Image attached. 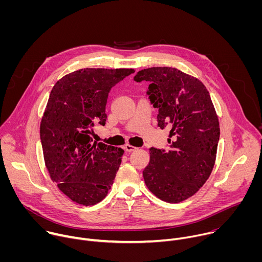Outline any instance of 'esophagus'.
<instances>
[{
    "instance_id": "obj_1",
    "label": "esophagus",
    "mask_w": 262,
    "mask_h": 262,
    "mask_svg": "<svg viewBox=\"0 0 262 262\" xmlns=\"http://www.w3.org/2000/svg\"><path fill=\"white\" fill-rule=\"evenodd\" d=\"M137 147H135V146H132V145H129V144H126L125 146H124V150L126 151V152H132V151H135V150H137Z\"/></svg>"
}]
</instances>
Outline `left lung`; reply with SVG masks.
Wrapping results in <instances>:
<instances>
[{
	"mask_svg": "<svg viewBox=\"0 0 262 262\" xmlns=\"http://www.w3.org/2000/svg\"><path fill=\"white\" fill-rule=\"evenodd\" d=\"M134 80L150 83L147 94L159 108L158 125L171 127L169 150L150 148L145 183L159 199L179 203L199 191L214 166L220 124L209 92L197 78L172 67L146 68Z\"/></svg>",
	"mask_w": 262,
	"mask_h": 262,
	"instance_id": "1",
	"label": "left lung"
}]
</instances>
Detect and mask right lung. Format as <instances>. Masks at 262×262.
<instances>
[{
    "label": "right lung",
    "mask_w": 262,
    "mask_h": 262,
    "mask_svg": "<svg viewBox=\"0 0 262 262\" xmlns=\"http://www.w3.org/2000/svg\"><path fill=\"white\" fill-rule=\"evenodd\" d=\"M133 68H84L53 87L40 122L43 158L51 179L70 200L100 202L114 182L124 150L93 141V126L104 125L112 87Z\"/></svg>",
    "instance_id": "obj_1"
}]
</instances>
